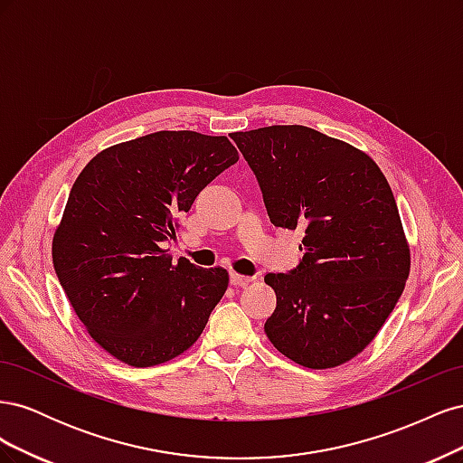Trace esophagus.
Returning a JSON list of instances; mask_svg holds the SVG:
<instances>
[{
  "instance_id": "obj_1",
  "label": "esophagus",
  "mask_w": 463,
  "mask_h": 463,
  "mask_svg": "<svg viewBox=\"0 0 463 463\" xmlns=\"http://www.w3.org/2000/svg\"><path fill=\"white\" fill-rule=\"evenodd\" d=\"M249 282H253V276H243V274H237V272H230V284L240 288V286H247Z\"/></svg>"
}]
</instances>
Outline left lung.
I'll use <instances>...</instances> for the list:
<instances>
[{
    "mask_svg": "<svg viewBox=\"0 0 463 463\" xmlns=\"http://www.w3.org/2000/svg\"><path fill=\"white\" fill-rule=\"evenodd\" d=\"M262 189L276 228L303 233V260L269 272L276 311L264 332L307 369L354 359L383 328L411 269L394 194L376 162L303 125L230 135Z\"/></svg>",
    "mask_w": 463,
    "mask_h": 463,
    "instance_id": "8db88e82",
    "label": "left lung"
}]
</instances>
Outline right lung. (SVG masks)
I'll use <instances>...</instances> for the list:
<instances>
[{
    "mask_svg": "<svg viewBox=\"0 0 463 463\" xmlns=\"http://www.w3.org/2000/svg\"><path fill=\"white\" fill-rule=\"evenodd\" d=\"M237 160L228 137L158 131L98 152L75 179L53 269L90 338L121 363L154 367L187 352L226 293V269L172 260L162 243Z\"/></svg>",
    "mask_w": 463,
    "mask_h": 463,
    "instance_id": "obj_1",
    "label": "right lung"
}]
</instances>
